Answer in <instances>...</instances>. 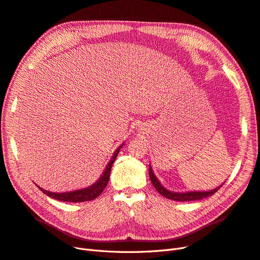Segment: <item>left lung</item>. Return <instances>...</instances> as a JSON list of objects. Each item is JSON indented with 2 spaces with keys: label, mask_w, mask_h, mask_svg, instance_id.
Wrapping results in <instances>:
<instances>
[{
  "label": "left lung",
  "mask_w": 260,
  "mask_h": 260,
  "mask_svg": "<svg viewBox=\"0 0 260 260\" xmlns=\"http://www.w3.org/2000/svg\"><path fill=\"white\" fill-rule=\"evenodd\" d=\"M149 173H150V178H151V182L153 184V186L155 187V189L159 192L161 196H164L165 198H168L170 200H173V201H184V202H187V201H197V200H202L204 198H208L212 194H214L217 192V191L221 188L218 187L216 189L213 190H210V191H205V192H185V193H176V192H171V191L167 190L166 188H164L160 183L158 182V179L156 178V176L154 175L152 169L150 167V170H149Z\"/></svg>",
  "instance_id": "8db88e82"
}]
</instances>
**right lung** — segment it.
<instances>
[{"label":"right lung","instance_id":"1","mask_svg":"<svg viewBox=\"0 0 260 260\" xmlns=\"http://www.w3.org/2000/svg\"><path fill=\"white\" fill-rule=\"evenodd\" d=\"M122 148V145L120 146ZM120 148L117 149V151L115 152L114 156H112L111 160L109 161V164L107 165L105 171L103 173V175L101 176V178L98 180V182L90 186L89 188H85V189H81V190H76V191H72V192H63V193H54V192H50V191L43 190L42 188L38 187L44 194L49 196L50 198H53L55 200L58 201H62V202H72V203H78V202H87V201H92L94 199H96L101 193L103 192L104 189L107 186V183L109 180V176H110V171H111V167L112 164L115 162L116 158L120 152Z\"/></svg>","mask_w":260,"mask_h":260}]
</instances>
